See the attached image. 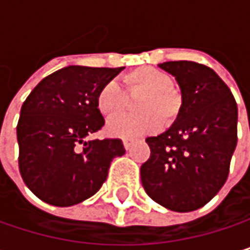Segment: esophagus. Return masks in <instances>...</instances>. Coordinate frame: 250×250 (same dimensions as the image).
<instances>
[{"instance_id": "1", "label": "esophagus", "mask_w": 250, "mask_h": 250, "mask_svg": "<svg viewBox=\"0 0 250 250\" xmlns=\"http://www.w3.org/2000/svg\"><path fill=\"white\" fill-rule=\"evenodd\" d=\"M133 143H134V140H131V139H125V140H123V145H125V150H130L131 146H133Z\"/></svg>"}]
</instances>
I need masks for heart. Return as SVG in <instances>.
<instances>
[{"mask_svg": "<svg viewBox=\"0 0 250 250\" xmlns=\"http://www.w3.org/2000/svg\"><path fill=\"white\" fill-rule=\"evenodd\" d=\"M128 92L143 91L136 108L142 113L123 114L108 122L107 130L114 137L134 139L156 131L164 122H171L179 108V97L169 86V76L164 71L142 66L125 76ZM125 95L116 82H107L97 95V107L101 114L110 117L125 108Z\"/></svg>", "mask_w": 250, "mask_h": 250, "instance_id": "heart-1", "label": "heart"}]
</instances>
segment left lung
<instances>
[{
	"label": "left lung",
	"mask_w": 250,
	"mask_h": 250,
	"mask_svg": "<svg viewBox=\"0 0 250 250\" xmlns=\"http://www.w3.org/2000/svg\"><path fill=\"white\" fill-rule=\"evenodd\" d=\"M181 89L172 125L147 137L150 158L140 176L146 194L162 207L187 213L206 206L225 185L237 143V105L213 69L189 62L159 63Z\"/></svg>",
	"instance_id": "left-lung-1"
}]
</instances>
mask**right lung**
Returning a JSON list of instances; mask_svg holds the SVG:
<instances>
[{"label":"right lung","mask_w":250,"mask_h":250,"mask_svg":"<svg viewBox=\"0 0 250 250\" xmlns=\"http://www.w3.org/2000/svg\"><path fill=\"white\" fill-rule=\"evenodd\" d=\"M123 69L71 65L42 79L27 97L17 125L19 167L42 201L82 203L101 188L111 161L125 153L120 139H89L104 125L98 91Z\"/></svg>","instance_id":"add662e5"}]
</instances>
